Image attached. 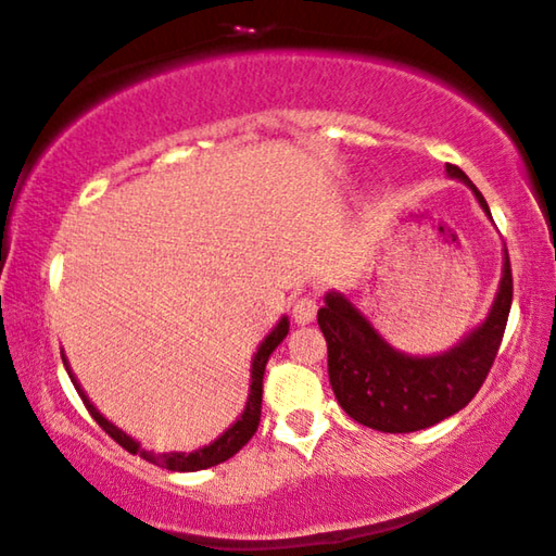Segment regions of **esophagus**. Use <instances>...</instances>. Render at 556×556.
Returning <instances> with one entry per match:
<instances>
[{"instance_id": "34e87169", "label": "esophagus", "mask_w": 556, "mask_h": 556, "mask_svg": "<svg viewBox=\"0 0 556 556\" xmlns=\"http://www.w3.org/2000/svg\"><path fill=\"white\" fill-rule=\"evenodd\" d=\"M315 315H317L315 296L302 294V296H296V300L292 302V317H294L296 325H309L312 319H315Z\"/></svg>"}]
</instances>
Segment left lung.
Wrapping results in <instances>:
<instances>
[{"mask_svg":"<svg viewBox=\"0 0 556 556\" xmlns=\"http://www.w3.org/2000/svg\"><path fill=\"white\" fill-rule=\"evenodd\" d=\"M445 170L464 181L491 216L486 199L471 178L453 163ZM511 296V264L509 252H504L502 285L489 317L445 353L413 357L390 348L345 294H325L317 325L327 340V372L342 410L372 431L413 433L466 408L494 365Z\"/></svg>","mask_w":556,"mask_h":556,"instance_id":"8db88e82","label":"left lung"}]
</instances>
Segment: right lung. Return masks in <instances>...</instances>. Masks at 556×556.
<instances>
[{"label":"right lung","mask_w":556,"mask_h":556,"mask_svg":"<svg viewBox=\"0 0 556 556\" xmlns=\"http://www.w3.org/2000/svg\"><path fill=\"white\" fill-rule=\"evenodd\" d=\"M287 332H289V319L281 317L279 325L267 334V338H264L260 350H256L254 363H252V386H249V401H247L244 413H241V418L231 428H226V431L218 435L214 443L203 445V448L191 451V453H159V456H153V453L140 448L138 441H132V438L128 433H123L118 426H113L111 420L100 416V410L90 403V397L85 395V390L77 386L75 375L70 372L65 355H62V363H65V367H67V375H70V380H73L75 390L80 393L85 408L90 410V416L96 418V424L103 428V431L111 435L115 443L123 445L128 453H140L146 460H151V464L161 466V468H168V471H201V468H211L216 464H224V460H229L233 453H239L241 448H244V445L249 443V438L256 433V428H260V418H262L264 367H267V359L271 353H275L279 342L287 338Z\"/></svg>","instance_id":"right-lung-1"}]
</instances>
